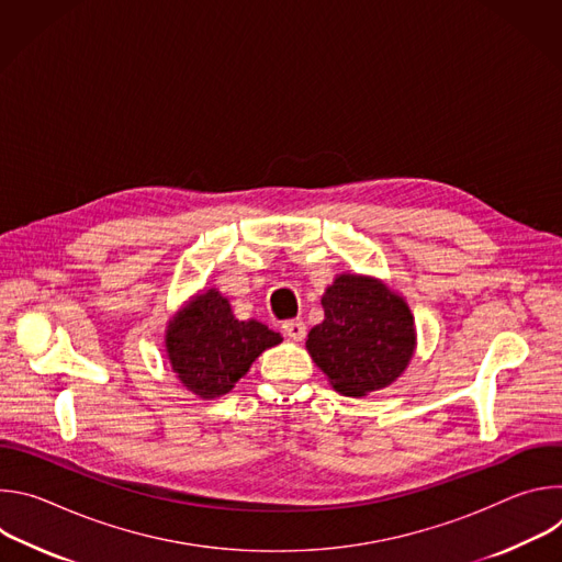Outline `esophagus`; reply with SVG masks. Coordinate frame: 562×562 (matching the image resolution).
I'll list each match as a JSON object with an SVG mask.
<instances>
[{"label":"esophagus","mask_w":562,"mask_h":562,"mask_svg":"<svg viewBox=\"0 0 562 562\" xmlns=\"http://www.w3.org/2000/svg\"><path fill=\"white\" fill-rule=\"evenodd\" d=\"M284 334L293 340V342H302L304 336H306V325L302 323V319H286V323L282 325Z\"/></svg>","instance_id":"obj_1"}]
</instances>
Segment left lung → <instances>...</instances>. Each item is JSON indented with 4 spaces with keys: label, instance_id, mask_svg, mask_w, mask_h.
<instances>
[{
    "label": "left lung",
    "instance_id": "left-lung-1",
    "mask_svg": "<svg viewBox=\"0 0 562 562\" xmlns=\"http://www.w3.org/2000/svg\"><path fill=\"white\" fill-rule=\"evenodd\" d=\"M325 319L308 331L306 351L342 395H367L403 375L416 353V319L386 282L340 273L323 293Z\"/></svg>",
    "mask_w": 562,
    "mask_h": 562
}]
</instances>
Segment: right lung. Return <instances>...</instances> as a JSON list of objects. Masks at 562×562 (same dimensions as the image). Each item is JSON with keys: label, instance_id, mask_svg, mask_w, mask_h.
<instances>
[{"label": "right lung", "instance_id": "add662e5", "mask_svg": "<svg viewBox=\"0 0 562 562\" xmlns=\"http://www.w3.org/2000/svg\"><path fill=\"white\" fill-rule=\"evenodd\" d=\"M282 336L258 319H237L215 286L189 297L167 323L165 347L176 378L198 397L228 393Z\"/></svg>", "mask_w": 562, "mask_h": 562}]
</instances>
